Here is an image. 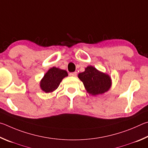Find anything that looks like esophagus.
Returning <instances> with one entry per match:
<instances>
[{
	"mask_svg": "<svg viewBox=\"0 0 148 148\" xmlns=\"http://www.w3.org/2000/svg\"><path fill=\"white\" fill-rule=\"evenodd\" d=\"M69 76H71V77H76L77 76V72L70 73Z\"/></svg>",
	"mask_w": 148,
	"mask_h": 148,
	"instance_id": "34e87169",
	"label": "esophagus"
}]
</instances>
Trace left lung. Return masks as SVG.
Masks as SVG:
<instances>
[{
	"mask_svg": "<svg viewBox=\"0 0 148 148\" xmlns=\"http://www.w3.org/2000/svg\"><path fill=\"white\" fill-rule=\"evenodd\" d=\"M78 77L83 82L87 92L92 95L104 94L110 88L112 84L108 75L98 71L92 66L86 67L84 72L78 75Z\"/></svg>",
	"mask_w": 148,
	"mask_h": 148,
	"instance_id": "8db88e82",
	"label": "left lung"
}]
</instances>
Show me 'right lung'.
I'll return each instance as SVG.
<instances>
[{
	"mask_svg": "<svg viewBox=\"0 0 148 148\" xmlns=\"http://www.w3.org/2000/svg\"><path fill=\"white\" fill-rule=\"evenodd\" d=\"M68 76L66 70L53 67L44 75L40 81V88L46 93L53 92L58 88L64 77Z\"/></svg>",
	"mask_w": 148,
	"mask_h": 148,
	"instance_id": "obj_1",
	"label": "right lung"
}]
</instances>
